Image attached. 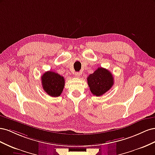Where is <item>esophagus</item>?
<instances>
[{
	"instance_id": "34e87169",
	"label": "esophagus",
	"mask_w": 155,
	"mask_h": 155,
	"mask_svg": "<svg viewBox=\"0 0 155 155\" xmlns=\"http://www.w3.org/2000/svg\"><path fill=\"white\" fill-rule=\"evenodd\" d=\"M79 76H80V73H79V72H76L74 74V76L76 78H79Z\"/></svg>"
}]
</instances>
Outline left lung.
<instances>
[{"instance_id": "1", "label": "left lung", "mask_w": 155, "mask_h": 155, "mask_svg": "<svg viewBox=\"0 0 155 155\" xmlns=\"http://www.w3.org/2000/svg\"><path fill=\"white\" fill-rule=\"evenodd\" d=\"M87 82L92 94L100 96L111 88L114 84V77L109 70L100 67L89 75Z\"/></svg>"}]
</instances>
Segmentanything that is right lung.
<instances>
[{"mask_svg": "<svg viewBox=\"0 0 155 155\" xmlns=\"http://www.w3.org/2000/svg\"><path fill=\"white\" fill-rule=\"evenodd\" d=\"M44 91L50 96L58 97L63 91L64 79L61 75L51 71L45 72L41 77Z\"/></svg>", "mask_w": 155, "mask_h": 155, "instance_id": "obj_1", "label": "right lung"}]
</instances>
